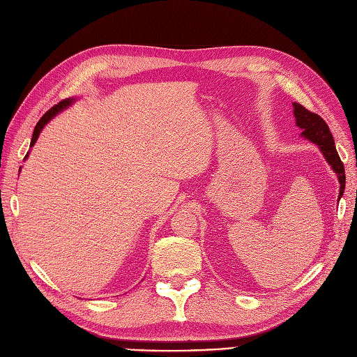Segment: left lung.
<instances>
[{"label":"left lung","instance_id":"8db88e82","mask_svg":"<svg viewBox=\"0 0 357 357\" xmlns=\"http://www.w3.org/2000/svg\"><path fill=\"white\" fill-rule=\"evenodd\" d=\"M291 105H294L295 123L299 129H302L301 137L308 139V142H311L312 144H316L319 147L321 155L325 156L326 162L331 165L335 174H337L338 183H340V195H338V201H340L341 197L344 195V189H345V171H344L342 162L338 156L337 147H335V142L329 131V126L319 114L308 112L305 107H302L301 104L294 102Z\"/></svg>","mask_w":357,"mask_h":357}]
</instances>
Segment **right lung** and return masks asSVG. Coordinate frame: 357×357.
Masks as SVG:
<instances>
[{"mask_svg": "<svg viewBox=\"0 0 357 357\" xmlns=\"http://www.w3.org/2000/svg\"><path fill=\"white\" fill-rule=\"evenodd\" d=\"M75 102V98H67V100H63V101H61L59 104H56L55 107H52V109L43 116L40 121H38V123L36 125V128H34V134H32V138H31V146L29 147H32L36 144V142L38 139V135H40V132L43 131V128H45L49 122H50V119H53L55 117L56 114H59V113H62L63 110H67L68 107H71V104H74ZM28 155L29 153H26V156H25V160L28 159Z\"/></svg>", "mask_w": 357, "mask_h": 357, "instance_id": "add662e5", "label": "right lung"}]
</instances>
